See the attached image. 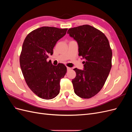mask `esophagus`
I'll use <instances>...</instances> for the list:
<instances>
[{"label":"esophagus","instance_id":"obj_1","mask_svg":"<svg viewBox=\"0 0 132 132\" xmlns=\"http://www.w3.org/2000/svg\"><path fill=\"white\" fill-rule=\"evenodd\" d=\"M67 70H70L71 69V68H69V67H67Z\"/></svg>","mask_w":132,"mask_h":132}]
</instances>
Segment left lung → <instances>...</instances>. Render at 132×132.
Segmentation results:
<instances>
[{
    "label": "left lung",
    "mask_w": 132,
    "mask_h": 132,
    "mask_svg": "<svg viewBox=\"0 0 132 132\" xmlns=\"http://www.w3.org/2000/svg\"><path fill=\"white\" fill-rule=\"evenodd\" d=\"M67 34L77 41L79 55L85 59L84 70L74 69V93L90 98L101 90L111 70L112 52L109 41L101 31L89 25L70 28Z\"/></svg>",
    "instance_id": "left-lung-1"
}]
</instances>
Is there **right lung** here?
Returning a JSON list of instances; mask_svg holds the SVG:
<instances>
[{
	"label": "right lung",
	"mask_w": 132,
	"mask_h": 132,
	"mask_svg": "<svg viewBox=\"0 0 132 132\" xmlns=\"http://www.w3.org/2000/svg\"><path fill=\"white\" fill-rule=\"evenodd\" d=\"M68 29L45 26L34 30L23 41L20 64L27 86L37 96L45 100L56 97L60 91V80L67 73L62 63L53 65L47 59L53 53L57 42Z\"/></svg>",
	"instance_id": "1"
}]
</instances>
